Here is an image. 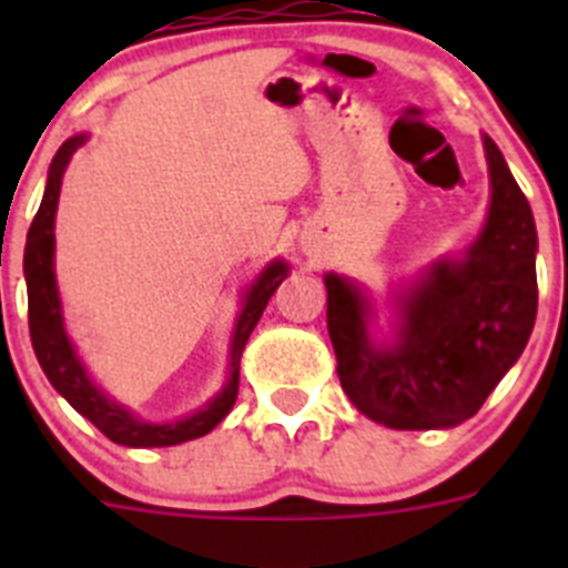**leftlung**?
I'll return each mask as SVG.
<instances>
[{
  "instance_id": "8db88e82",
  "label": "left lung",
  "mask_w": 568,
  "mask_h": 568,
  "mask_svg": "<svg viewBox=\"0 0 568 568\" xmlns=\"http://www.w3.org/2000/svg\"><path fill=\"white\" fill-rule=\"evenodd\" d=\"M489 219L464 261H438L400 298L393 346L369 344L364 293L329 273L327 329L358 413L389 429H446L478 413L520 358L538 315V233L498 144L484 139Z\"/></svg>"
}]
</instances>
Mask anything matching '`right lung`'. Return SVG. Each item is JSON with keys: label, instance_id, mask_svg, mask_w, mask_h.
Returning a JSON list of instances; mask_svg holds the SVG:
<instances>
[{"label": "right lung", "instance_id": "right-lung-1", "mask_svg": "<svg viewBox=\"0 0 568 568\" xmlns=\"http://www.w3.org/2000/svg\"><path fill=\"white\" fill-rule=\"evenodd\" d=\"M84 144V135H73L59 148L53 155L48 173V187L44 199L39 204V213L28 230V244H24V281H28V327L30 341H33V353L42 364L44 375L53 384L59 395L68 400L77 413H82L90 424L97 426L99 433L108 435L113 444L122 446H173L184 440L202 438L213 429L224 415L233 409L235 395H239V361L244 353L250 333L258 324L261 313L267 307L270 295L278 290V284L287 278V264H270L253 290L247 293L244 310L235 321L233 346H230V378L222 393L215 395L204 409L184 420L173 424H144L133 418L124 406L113 404L102 389L93 386L88 378L84 366L79 364L73 346L62 327V307H59L57 278H53V219H57L59 190H62V175L68 168L70 155L77 153Z\"/></svg>", "mask_w": 568, "mask_h": 568}]
</instances>
